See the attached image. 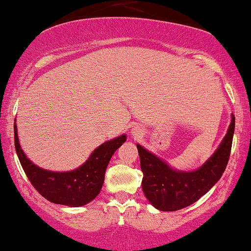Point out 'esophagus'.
I'll return each instance as SVG.
<instances>
[{
	"mask_svg": "<svg viewBox=\"0 0 251 251\" xmlns=\"http://www.w3.org/2000/svg\"><path fill=\"white\" fill-rule=\"evenodd\" d=\"M130 133H131V136L135 139H139L144 136V129L140 126H133Z\"/></svg>",
	"mask_w": 251,
	"mask_h": 251,
	"instance_id": "1",
	"label": "esophagus"
}]
</instances>
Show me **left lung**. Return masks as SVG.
I'll use <instances>...</instances> for the list:
<instances>
[{"label": "left lung", "instance_id": "8db88e82", "mask_svg": "<svg viewBox=\"0 0 251 251\" xmlns=\"http://www.w3.org/2000/svg\"><path fill=\"white\" fill-rule=\"evenodd\" d=\"M235 118L231 115L227 132L214 154L198 169L183 171L170 167L166 161L137 144L140 168L144 174L142 187L150 203L161 211L186 208L210 191L221 179L231 153Z\"/></svg>", "mask_w": 251, "mask_h": 251}]
</instances>
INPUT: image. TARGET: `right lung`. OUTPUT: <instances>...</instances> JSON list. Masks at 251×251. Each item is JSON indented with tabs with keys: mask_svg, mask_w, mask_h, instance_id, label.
Returning a JSON list of instances; mask_svg holds the SVG:
<instances>
[{
	"mask_svg": "<svg viewBox=\"0 0 251 251\" xmlns=\"http://www.w3.org/2000/svg\"><path fill=\"white\" fill-rule=\"evenodd\" d=\"M13 129L17 155L30 183L48 201L67 207H82L97 197L104 184L109 160L115 151L126 140L125 133L102 143L76 169L51 171L40 168L27 157L19 144L16 122Z\"/></svg>",
	"mask_w": 251,
	"mask_h": 251,
	"instance_id": "1",
	"label": "right lung"
}]
</instances>
